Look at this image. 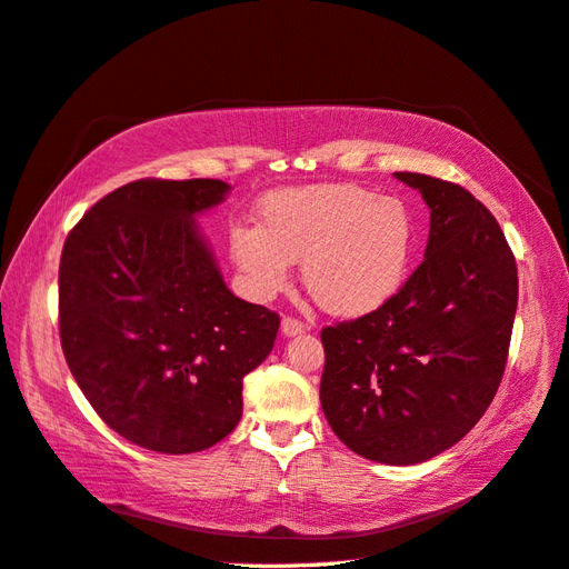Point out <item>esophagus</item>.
<instances>
[{"mask_svg":"<svg viewBox=\"0 0 569 569\" xmlns=\"http://www.w3.org/2000/svg\"><path fill=\"white\" fill-rule=\"evenodd\" d=\"M305 327L300 319H296V317H283V322H281V331H283V337H298V333H302Z\"/></svg>","mask_w":569,"mask_h":569,"instance_id":"1","label":"esophagus"}]
</instances>
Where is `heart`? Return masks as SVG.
<instances>
[{
	"instance_id": "1",
	"label": "heart",
	"mask_w": 569,
	"mask_h": 569,
	"mask_svg": "<svg viewBox=\"0 0 569 569\" xmlns=\"http://www.w3.org/2000/svg\"><path fill=\"white\" fill-rule=\"evenodd\" d=\"M261 226L230 230L250 293L269 300L302 261V281L329 315L362 317L395 298L411 271L416 223L397 197L358 184L283 189L261 201Z\"/></svg>"
}]
</instances>
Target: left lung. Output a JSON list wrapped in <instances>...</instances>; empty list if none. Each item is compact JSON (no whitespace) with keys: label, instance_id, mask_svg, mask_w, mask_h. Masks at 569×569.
Masks as SVG:
<instances>
[{"label":"left lung","instance_id":"obj_1","mask_svg":"<svg viewBox=\"0 0 569 569\" xmlns=\"http://www.w3.org/2000/svg\"><path fill=\"white\" fill-rule=\"evenodd\" d=\"M430 209L426 259L385 308L322 329L319 401L339 440L411 466L469 432L500 387L517 312V261L461 184L395 172Z\"/></svg>","mask_w":569,"mask_h":569}]
</instances>
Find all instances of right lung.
Returning a JSON list of instances; mask_svg holds the SVG:
<instances>
[{
	"label": "right lung",
	"mask_w": 569,
	"mask_h": 569,
	"mask_svg": "<svg viewBox=\"0 0 569 569\" xmlns=\"http://www.w3.org/2000/svg\"><path fill=\"white\" fill-rule=\"evenodd\" d=\"M221 180L146 178L71 228L60 259V339L83 397L124 440L160 455L221 442L242 416V377L281 319L223 283L194 216Z\"/></svg>",
	"instance_id": "obj_1"
}]
</instances>
